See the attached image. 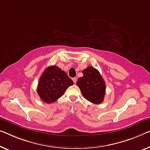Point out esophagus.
<instances>
[{
  "instance_id": "obj_1",
  "label": "esophagus",
  "mask_w": 150,
  "mask_h": 150,
  "mask_svg": "<svg viewBox=\"0 0 150 150\" xmlns=\"http://www.w3.org/2000/svg\"><path fill=\"white\" fill-rule=\"evenodd\" d=\"M72 79H73V82H74V83H76V81H77V77H73Z\"/></svg>"
}]
</instances>
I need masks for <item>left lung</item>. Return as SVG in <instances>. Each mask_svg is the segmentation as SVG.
Here are the masks:
<instances>
[{
    "instance_id": "8db88e82",
    "label": "left lung",
    "mask_w": 150,
    "mask_h": 150,
    "mask_svg": "<svg viewBox=\"0 0 150 150\" xmlns=\"http://www.w3.org/2000/svg\"><path fill=\"white\" fill-rule=\"evenodd\" d=\"M82 73L83 76L78 78L77 85L83 97L91 103H102L106 92V83L100 72L93 67H88Z\"/></svg>"
}]
</instances>
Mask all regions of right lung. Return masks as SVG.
Masks as SVG:
<instances>
[{"label": "right lung", "mask_w": 150, "mask_h": 150, "mask_svg": "<svg viewBox=\"0 0 150 150\" xmlns=\"http://www.w3.org/2000/svg\"><path fill=\"white\" fill-rule=\"evenodd\" d=\"M73 82L67 73L57 66L45 69L38 85V94L42 101L50 104L56 102Z\"/></svg>", "instance_id": "right-lung-1"}]
</instances>
